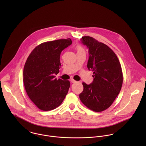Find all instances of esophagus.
<instances>
[{"instance_id": "esophagus-1", "label": "esophagus", "mask_w": 146, "mask_h": 146, "mask_svg": "<svg viewBox=\"0 0 146 146\" xmlns=\"http://www.w3.org/2000/svg\"><path fill=\"white\" fill-rule=\"evenodd\" d=\"M71 82L72 83H75L76 82V81H75V80H74V79H71Z\"/></svg>"}]
</instances>
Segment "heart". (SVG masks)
<instances>
[{"label": "heart", "instance_id": "1", "mask_svg": "<svg viewBox=\"0 0 146 146\" xmlns=\"http://www.w3.org/2000/svg\"><path fill=\"white\" fill-rule=\"evenodd\" d=\"M76 49L77 51V53H85V50L80 45H78L76 46Z\"/></svg>", "mask_w": 146, "mask_h": 146}]
</instances>
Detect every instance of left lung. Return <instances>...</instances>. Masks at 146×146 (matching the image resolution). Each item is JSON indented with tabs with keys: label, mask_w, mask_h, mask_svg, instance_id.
Listing matches in <instances>:
<instances>
[{
	"label": "left lung",
	"mask_w": 146,
	"mask_h": 146,
	"mask_svg": "<svg viewBox=\"0 0 146 146\" xmlns=\"http://www.w3.org/2000/svg\"><path fill=\"white\" fill-rule=\"evenodd\" d=\"M81 41L88 48L87 67L93 71L94 79L89 85L83 83L79 98L90 110L101 112L111 106L120 92L123 82L121 64L107 45L88 36L82 37Z\"/></svg>",
	"instance_id": "8db88e82"
}]
</instances>
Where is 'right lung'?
Returning <instances> with one entry per match:
<instances>
[{
	"label": "right lung",
	"instance_id": "right-lung-1",
	"mask_svg": "<svg viewBox=\"0 0 146 146\" xmlns=\"http://www.w3.org/2000/svg\"><path fill=\"white\" fill-rule=\"evenodd\" d=\"M72 44L71 39L45 42L35 47L29 56L23 68V84L33 102L42 111H50L62 103L70 83L57 80L59 73L60 54Z\"/></svg>",
	"mask_w": 146,
	"mask_h": 146
}]
</instances>
